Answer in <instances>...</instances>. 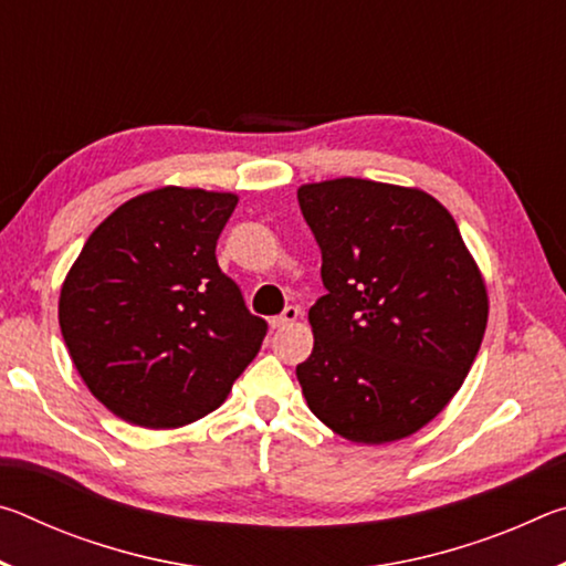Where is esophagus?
I'll use <instances>...</instances> for the list:
<instances>
[{"label": "esophagus", "instance_id": "obj_1", "mask_svg": "<svg viewBox=\"0 0 566 566\" xmlns=\"http://www.w3.org/2000/svg\"><path fill=\"white\" fill-rule=\"evenodd\" d=\"M296 319H300V310H296L294 304H290V306H284V312L280 314V317L272 319V327H274V329L290 327V324H294Z\"/></svg>", "mask_w": 566, "mask_h": 566}]
</instances>
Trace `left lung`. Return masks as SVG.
<instances>
[{"mask_svg":"<svg viewBox=\"0 0 566 566\" xmlns=\"http://www.w3.org/2000/svg\"><path fill=\"white\" fill-rule=\"evenodd\" d=\"M327 294L296 379L314 417L361 444L397 442L457 395L486 329V290L452 214L421 189L344 177L304 185Z\"/></svg>","mask_w":566,"mask_h":566,"instance_id":"obj_1","label":"left lung"}]
</instances>
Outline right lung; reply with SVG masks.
Masks as SVG:
<instances>
[{"label": "right lung", "mask_w": 566, "mask_h": 566, "mask_svg": "<svg viewBox=\"0 0 566 566\" xmlns=\"http://www.w3.org/2000/svg\"><path fill=\"white\" fill-rule=\"evenodd\" d=\"M234 195L165 187L124 202L82 247L60 327L84 385L132 424L181 427L227 399L266 322L217 264Z\"/></svg>", "instance_id": "add662e5"}]
</instances>
